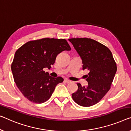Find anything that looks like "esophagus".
<instances>
[{"label":"esophagus","mask_w":131,"mask_h":131,"mask_svg":"<svg viewBox=\"0 0 131 131\" xmlns=\"http://www.w3.org/2000/svg\"><path fill=\"white\" fill-rule=\"evenodd\" d=\"M65 82L66 83H69L71 82V81H70V80H68L67 79H65Z\"/></svg>","instance_id":"esophagus-1"}]
</instances>
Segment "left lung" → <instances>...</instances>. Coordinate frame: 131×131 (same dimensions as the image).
I'll return each mask as SVG.
<instances>
[{
	"mask_svg": "<svg viewBox=\"0 0 131 131\" xmlns=\"http://www.w3.org/2000/svg\"><path fill=\"white\" fill-rule=\"evenodd\" d=\"M82 60V69L87 70L85 75L88 84L72 93L73 101L80 106H91L98 103L106 95L116 72V62L112 52L102 43L89 38L69 39Z\"/></svg>",
	"mask_w": 131,
	"mask_h": 131,
	"instance_id": "obj_1",
	"label": "left lung"
}]
</instances>
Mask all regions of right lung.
Segmentation results:
<instances>
[{
	"label": "right lung",
	"instance_id": "right-lung-1",
	"mask_svg": "<svg viewBox=\"0 0 131 131\" xmlns=\"http://www.w3.org/2000/svg\"><path fill=\"white\" fill-rule=\"evenodd\" d=\"M70 50L64 39L31 40L20 47L15 52L11 69L16 85L23 96L36 103L48 101L63 79L50 77L43 69L51 68L58 54Z\"/></svg>",
	"mask_w": 131,
	"mask_h": 131
}]
</instances>
